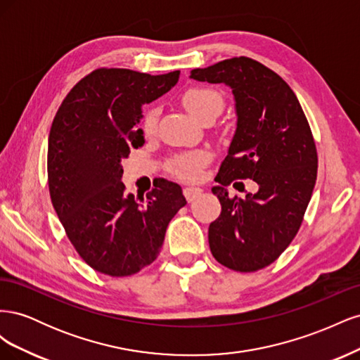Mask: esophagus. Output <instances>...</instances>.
Returning a JSON list of instances; mask_svg holds the SVG:
<instances>
[{"instance_id": "esophagus-1", "label": "esophagus", "mask_w": 360, "mask_h": 360, "mask_svg": "<svg viewBox=\"0 0 360 360\" xmlns=\"http://www.w3.org/2000/svg\"><path fill=\"white\" fill-rule=\"evenodd\" d=\"M183 193H184V197H186L188 202H192L195 198H198L200 195L202 193V189L201 188H192V186H189V188H184L183 189Z\"/></svg>"}]
</instances>
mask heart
<instances>
[{"label": "heart", "instance_id": "1", "mask_svg": "<svg viewBox=\"0 0 360 360\" xmlns=\"http://www.w3.org/2000/svg\"><path fill=\"white\" fill-rule=\"evenodd\" d=\"M181 102L184 108L197 120H202L207 115H217L224 108L222 94L210 89V86H192L183 94ZM159 120V108L151 105L144 111L143 115V129L147 135H151L158 127ZM207 162V155L204 151H195L191 155H184L172 160L169 171L174 176L183 180H195L200 177L201 167Z\"/></svg>", "mask_w": 360, "mask_h": 360}]
</instances>
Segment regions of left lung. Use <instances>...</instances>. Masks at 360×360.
Here are the masks:
<instances>
[{
	"label": "left lung",
	"instance_id": "left-lung-1",
	"mask_svg": "<svg viewBox=\"0 0 360 360\" xmlns=\"http://www.w3.org/2000/svg\"><path fill=\"white\" fill-rule=\"evenodd\" d=\"M191 78L231 86L236 99V134L214 179L219 186L212 189L222 212L209 226L210 250L231 270L264 269L296 237L317 180L309 123L290 85L252 58L193 69ZM245 178L259 191L231 199L224 186Z\"/></svg>",
	"mask_w": 360,
	"mask_h": 360
}]
</instances>
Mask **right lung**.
<instances>
[{"label":"right lung","mask_w":360,"mask_h":360,"mask_svg":"<svg viewBox=\"0 0 360 360\" xmlns=\"http://www.w3.org/2000/svg\"><path fill=\"white\" fill-rule=\"evenodd\" d=\"M179 76L96 69L69 91L52 122V205L76 252L103 275L130 276L153 263L169 221L186 204L179 184L165 179L138 198L122 181V159L144 144L141 106L169 91Z\"/></svg>","instance_id":"right-lung-1"}]
</instances>
